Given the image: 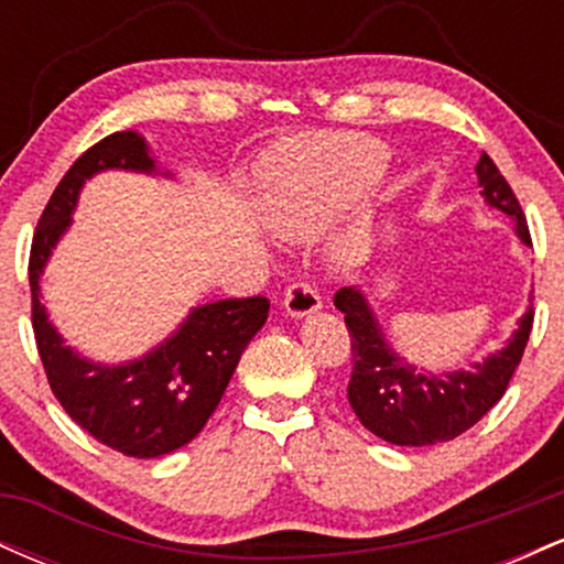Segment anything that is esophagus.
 I'll return each mask as SVG.
<instances>
[{"label":"esophagus","mask_w":564,"mask_h":564,"mask_svg":"<svg viewBox=\"0 0 564 564\" xmlns=\"http://www.w3.org/2000/svg\"><path fill=\"white\" fill-rule=\"evenodd\" d=\"M286 313L291 318H304V315H313L321 310V294L313 289V283L307 281H294L286 291Z\"/></svg>","instance_id":"obj_1"}]
</instances>
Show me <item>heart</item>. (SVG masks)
<instances>
[{
	"label": "heart",
	"mask_w": 564,
	"mask_h": 564,
	"mask_svg": "<svg viewBox=\"0 0 564 564\" xmlns=\"http://www.w3.org/2000/svg\"><path fill=\"white\" fill-rule=\"evenodd\" d=\"M387 164V148L360 134H318L294 142L268 174V206L275 230L302 236L332 223L379 183Z\"/></svg>",
	"instance_id": "b5f03b06"
}]
</instances>
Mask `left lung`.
<instances>
[{
  "instance_id": "obj_1",
  "label": "left lung",
  "mask_w": 564,
  "mask_h": 564,
  "mask_svg": "<svg viewBox=\"0 0 564 564\" xmlns=\"http://www.w3.org/2000/svg\"><path fill=\"white\" fill-rule=\"evenodd\" d=\"M475 172L488 206L503 212L514 223L520 241L530 246V230L520 200L488 153L477 161ZM334 304L345 313L349 345H352V377L347 384V400L355 416L377 437L411 448L448 443L480 422L507 392L533 328V304H530L517 323V332L498 352L462 371L435 373L408 364L394 352L364 291L355 286L339 289Z\"/></svg>"
}]
</instances>
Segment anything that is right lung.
I'll return each mask as SVG.
<instances>
[{"label": "right lung", "instance_id": "add662e5", "mask_svg": "<svg viewBox=\"0 0 564 564\" xmlns=\"http://www.w3.org/2000/svg\"><path fill=\"white\" fill-rule=\"evenodd\" d=\"M153 174L156 159L138 132H113L95 142L63 174L31 243V321L50 390L97 443L134 458H156L191 443L223 400L246 345L268 321L264 296L219 300L193 307L172 336L138 360L93 364L63 341L39 294L50 254L70 228L82 185L97 172ZM170 177V172H164Z\"/></svg>", "mask_w": 564, "mask_h": 564}]
</instances>
